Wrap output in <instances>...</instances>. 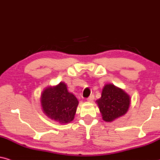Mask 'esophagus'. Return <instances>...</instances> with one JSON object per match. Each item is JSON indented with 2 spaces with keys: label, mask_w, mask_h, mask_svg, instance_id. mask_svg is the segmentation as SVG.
Returning a JSON list of instances; mask_svg holds the SVG:
<instances>
[{
  "label": "esophagus",
  "mask_w": 160,
  "mask_h": 160,
  "mask_svg": "<svg viewBox=\"0 0 160 160\" xmlns=\"http://www.w3.org/2000/svg\"><path fill=\"white\" fill-rule=\"evenodd\" d=\"M87 100H88V101H89V102H93V100H94V94H92L91 96H89V98L87 99Z\"/></svg>",
  "instance_id": "1"
}]
</instances>
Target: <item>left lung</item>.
<instances>
[{"instance_id":"left-lung-1","label":"left lung","mask_w":160,"mask_h":160,"mask_svg":"<svg viewBox=\"0 0 160 160\" xmlns=\"http://www.w3.org/2000/svg\"><path fill=\"white\" fill-rule=\"evenodd\" d=\"M102 120L112 122L123 116L130 106V97L122 89L113 84H106L102 88L101 98L96 101Z\"/></svg>"}]
</instances>
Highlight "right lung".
<instances>
[{"instance_id":"right-lung-1","label":"right lung","mask_w":160,"mask_h":160,"mask_svg":"<svg viewBox=\"0 0 160 160\" xmlns=\"http://www.w3.org/2000/svg\"><path fill=\"white\" fill-rule=\"evenodd\" d=\"M40 102L44 114L60 124L71 122L74 120L79 103L76 97L68 92L67 86L63 82L44 89Z\"/></svg>"}]
</instances>
